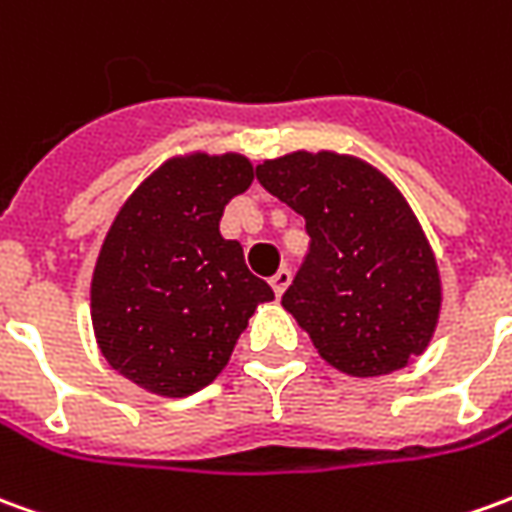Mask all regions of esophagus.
<instances>
[{"label": "esophagus", "instance_id": "34e87169", "mask_svg": "<svg viewBox=\"0 0 512 512\" xmlns=\"http://www.w3.org/2000/svg\"><path fill=\"white\" fill-rule=\"evenodd\" d=\"M288 285H291V268H280V271L271 277V288H274V293H277V296H282Z\"/></svg>", "mask_w": 512, "mask_h": 512}]
</instances>
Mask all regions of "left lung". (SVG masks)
Returning a JSON list of instances; mask_svg holds the SVG:
<instances>
[{
  "label": "left lung",
  "mask_w": 512,
  "mask_h": 512,
  "mask_svg": "<svg viewBox=\"0 0 512 512\" xmlns=\"http://www.w3.org/2000/svg\"><path fill=\"white\" fill-rule=\"evenodd\" d=\"M268 194L305 216L310 246L282 307L318 355L355 377L407 366L441 310L432 249L402 194L363 160L296 152L257 166Z\"/></svg>",
  "instance_id": "obj_1"
}]
</instances>
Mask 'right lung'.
I'll return each instance as SVG.
<instances>
[{
    "label": "right lung",
    "instance_id": "1",
    "mask_svg": "<svg viewBox=\"0 0 512 512\" xmlns=\"http://www.w3.org/2000/svg\"><path fill=\"white\" fill-rule=\"evenodd\" d=\"M252 177L241 155L169 160L107 232L91 282L96 341L146 391L188 396L210 385L255 307L274 299L246 268L244 246L219 232L224 207Z\"/></svg>",
    "mask_w": 512,
    "mask_h": 512
}]
</instances>
